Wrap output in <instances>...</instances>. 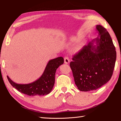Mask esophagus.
Masks as SVG:
<instances>
[{
  "label": "esophagus",
  "mask_w": 121,
  "mask_h": 121,
  "mask_svg": "<svg viewBox=\"0 0 121 121\" xmlns=\"http://www.w3.org/2000/svg\"><path fill=\"white\" fill-rule=\"evenodd\" d=\"M64 60H65V64H68V63H69V62H70V60L68 56H65L64 58Z\"/></svg>",
  "instance_id": "1"
}]
</instances>
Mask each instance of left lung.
Returning <instances> with one entry per match:
<instances>
[{
  "instance_id": "obj_1",
  "label": "left lung",
  "mask_w": 121,
  "mask_h": 121,
  "mask_svg": "<svg viewBox=\"0 0 121 121\" xmlns=\"http://www.w3.org/2000/svg\"><path fill=\"white\" fill-rule=\"evenodd\" d=\"M96 30L97 38L73 56L70 63L75 84L80 91L99 88L111 79L115 67L116 52L110 35L102 25H96Z\"/></svg>"
}]
</instances>
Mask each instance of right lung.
I'll use <instances>...</instances> for the list:
<instances>
[{
    "label": "right lung",
    "mask_w": 121,
    "mask_h": 121,
    "mask_svg": "<svg viewBox=\"0 0 121 121\" xmlns=\"http://www.w3.org/2000/svg\"><path fill=\"white\" fill-rule=\"evenodd\" d=\"M64 63V59L60 56L48 62L40 78L27 84H20L13 82L7 76L9 82L13 87L21 93L28 96H43L48 95L53 89L55 82V74L57 68Z\"/></svg>",
    "instance_id": "1"
}]
</instances>
